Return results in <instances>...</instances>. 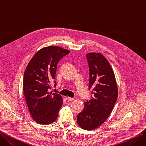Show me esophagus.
<instances>
[{
  "label": "esophagus",
  "instance_id": "34e87169",
  "mask_svg": "<svg viewBox=\"0 0 146 146\" xmlns=\"http://www.w3.org/2000/svg\"><path fill=\"white\" fill-rule=\"evenodd\" d=\"M74 98H70V97H68L67 98V100H68V101H72V100H74Z\"/></svg>",
  "mask_w": 146,
  "mask_h": 146
}]
</instances>
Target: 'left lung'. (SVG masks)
<instances>
[{"instance_id":"obj_1","label":"left lung","mask_w":146,"mask_h":146,"mask_svg":"<svg viewBox=\"0 0 146 146\" xmlns=\"http://www.w3.org/2000/svg\"><path fill=\"white\" fill-rule=\"evenodd\" d=\"M89 67L88 90L91 99L84 101L83 110L77 116L78 125L92 130L103 124L111 114L117 98V87L111 66L99 53L86 55Z\"/></svg>"}]
</instances>
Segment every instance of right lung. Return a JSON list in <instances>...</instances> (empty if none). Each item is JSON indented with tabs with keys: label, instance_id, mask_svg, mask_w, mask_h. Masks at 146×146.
Returning a JSON list of instances; mask_svg holds the SVG:
<instances>
[{
	"label": "right lung",
	"instance_id": "add662e5",
	"mask_svg": "<svg viewBox=\"0 0 146 146\" xmlns=\"http://www.w3.org/2000/svg\"><path fill=\"white\" fill-rule=\"evenodd\" d=\"M70 52L57 46H50L38 51L25 71L23 88L29 110L33 119L41 124L54 122L62 106V96L48 92L50 82L55 81L59 60Z\"/></svg>",
	"mask_w": 146,
	"mask_h": 146
}]
</instances>
